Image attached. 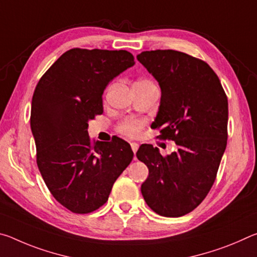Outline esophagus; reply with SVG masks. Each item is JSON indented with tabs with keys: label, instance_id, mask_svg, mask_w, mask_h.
Masks as SVG:
<instances>
[{
	"label": "esophagus",
	"instance_id": "obj_1",
	"mask_svg": "<svg viewBox=\"0 0 257 257\" xmlns=\"http://www.w3.org/2000/svg\"><path fill=\"white\" fill-rule=\"evenodd\" d=\"M130 146H132V150H133V152L135 154H136V152H137V150L139 149V145L137 144V143H132V144H130Z\"/></svg>",
	"mask_w": 257,
	"mask_h": 257
}]
</instances>
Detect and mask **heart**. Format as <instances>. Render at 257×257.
I'll return each mask as SVG.
<instances>
[{"mask_svg":"<svg viewBox=\"0 0 257 257\" xmlns=\"http://www.w3.org/2000/svg\"><path fill=\"white\" fill-rule=\"evenodd\" d=\"M137 82H139V84H146V82H150V81L139 80ZM142 128H143V121L135 118L123 119L118 124V132L121 135H123V136L129 137V138H135L139 136V134L142 132Z\"/></svg>","mask_w":257,"mask_h":257,"instance_id":"b5f03b06","label":"heart"}]
</instances>
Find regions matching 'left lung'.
Instances as JSON below:
<instances>
[{
	"mask_svg": "<svg viewBox=\"0 0 257 257\" xmlns=\"http://www.w3.org/2000/svg\"><path fill=\"white\" fill-rule=\"evenodd\" d=\"M137 60L161 87L152 128L177 151L161 155L144 144L137 158L149 168L142 194L155 213L178 217L195 210L214 184L228 139V98L219 77L201 59L173 50L145 51Z\"/></svg>",
	"mask_w": 257,
	"mask_h": 257,
	"instance_id": "1",
	"label": "left lung"
}]
</instances>
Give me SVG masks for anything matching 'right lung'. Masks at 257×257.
<instances>
[{
  "label": "right lung",
  "mask_w": 257,
  "mask_h": 257,
  "mask_svg": "<svg viewBox=\"0 0 257 257\" xmlns=\"http://www.w3.org/2000/svg\"><path fill=\"white\" fill-rule=\"evenodd\" d=\"M134 64L128 51L76 47L61 55L35 88L30 127L37 167L53 197L72 213L104 205L134 158L123 139L95 143L87 132L88 121L103 113L108 82Z\"/></svg>",
  "instance_id": "1"
}]
</instances>
